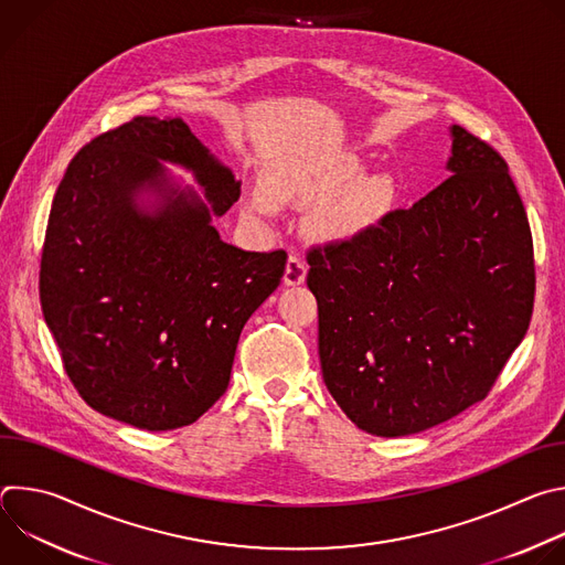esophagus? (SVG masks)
Returning <instances> with one entry per match:
<instances>
[{
	"instance_id": "esophagus-1",
	"label": "esophagus",
	"mask_w": 565,
	"mask_h": 565,
	"mask_svg": "<svg viewBox=\"0 0 565 565\" xmlns=\"http://www.w3.org/2000/svg\"><path fill=\"white\" fill-rule=\"evenodd\" d=\"M306 273H308V266H306L303 257L297 255V253H292V255L288 257V262H286V273H284L286 286H299V284H303Z\"/></svg>"
}]
</instances>
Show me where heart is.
I'll use <instances>...</instances> for the list:
<instances>
[{"label":"heart","instance_id":"b5f03b06","mask_svg":"<svg viewBox=\"0 0 565 565\" xmlns=\"http://www.w3.org/2000/svg\"><path fill=\"white\" fill-rule=\"evenodd\" d=\"M362 166L358 160L344 156L324 166H306L292 172L284 181L281 194L295 201L312 203L349 188L335 203H331L319 214L321 234H327L329 238H349L371 225L382 214L388 201V185L384 179L366 177L358 182ZM250 210L268 214L273 210V203L268 201V196L255 194L250 199Z\"/></svg>","mask_w":565,"mask_h":565}]
</instances>
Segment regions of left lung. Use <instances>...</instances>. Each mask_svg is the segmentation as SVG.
Returning a JSON list of instances; mask_svg holds the SVG:
<instances>
[{"instance_id": "1", "label": "left lung", "mask_w": 565, "mask_h": 565, "mask_svg": "<svg viewBox=\"0 0 565 565\" xmlns=\"http://www.w3.org/2000/svg\"><path fill=\"white\" fill-rule=\"evenodd\" d=\"M440 185L312 246L321 375L366 434L397 438L486 397L534 308V248L505 158L465 127Z\"/></svg>"}]
</instances>
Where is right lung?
Listing matches in <instances>:
<instances>
[{
  "mask_svg": "<svg viewBox=\"0 0 565 565\" xmlns=\"http://www.w3.org/2000/svg\"><path fill=\"white\" fill-rule=\"evenodd\" d=\"M158 160L192 170L218 216L241 196L181 118L136 116L73 156L40 262L44 321L75 391L147 431L192 425L225 393L238 335L288 259L221 241L192 192L166 188ZM145 184L167 194L153 215L132 201Z\"/></svg>",
  "mask_w": 565,
  "mask_h": 565,
  "instance_id": "add662e5",
  "label": "right lung"
}]
</instances>
